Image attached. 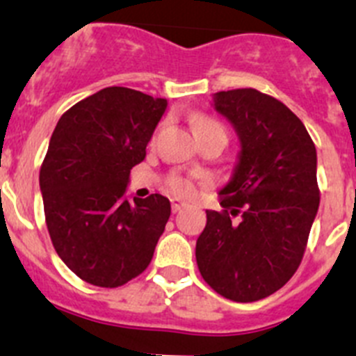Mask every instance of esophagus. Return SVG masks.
Here are the masks:
<instances>
[{"label":"esophagus","instance_id":"esophagus-1","mask_svg":"<svg viewBox=\"0 0 356 356\" xmlns=\"http://www.w3.org/2000/svg\"><path fill=\"white\" fill-rule=\"evenodd\" d=\"M186 207V203L179 198H172V212H179V210Z\"/></svg>","mask_w":356,"mask_h":356}]
</instances>
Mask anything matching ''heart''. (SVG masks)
Here are the masks:
<instances>
[{
  "label": "heart",
  "mask_w": 356,
  "mask_h": 356,
  "mask_svg": "<svg viewBox=\"0 0 356 356\" xmlns=\"http://www.w3.org/2000/svg\"><path fill=\"white\" fill-rule=\"evenodd\" d=\"M193 130H195L196 137L210 136V134H220V136H226V130L216 120L209 118V116H196L193 120ZM168 188H170L172 193L175 195H189L191 193V184H189L186 179L179 177V175H174L168 181Z\"/></svg>",
  "instance_id": "obj_1"
}]
</instances>
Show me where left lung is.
I'll return each mask as SVG.
<instances>
[{"label":"left lung","instance_id":"1","mask_svg":"<svg viewBox=\"0 0 356 356\" xmlns=\"http://www.w3.org/2000/svg\"><path fill=\"white\" fill-rule=\"evenodd\" d=\"M212 101L233 125L240 153L219 191L224 210H207L196 264L222 298L259 301L301 264L320 205L316 149L301 120L275 97L238 88L217 92Z\"/></svg>","mask_w":356,"mask_h":356}]
</instances>
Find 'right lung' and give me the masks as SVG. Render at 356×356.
Returning <instances> with one entry per match:
<instances>
[{"label": "right lung", "instance_id": "add662e5", "mask_svg": "<svg viewBox=\"0 0 356 356\" xmlns=\"http://www.w3.org/2000/svg\"><path fill=\"white\" fill-rule=\"evenodd\" d=\"M167 104L108 86L65 111L51 134L40 170L44 219L58 257L88 284L120 287L153 259L170 202L125 195Z\"/></svg>", "mask_w": 356, "mask_h": 356}]
</instances>
